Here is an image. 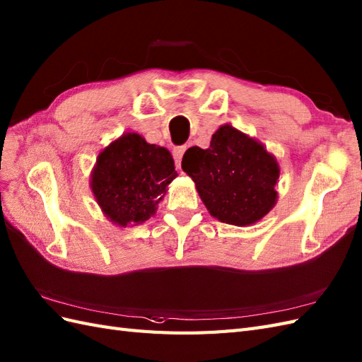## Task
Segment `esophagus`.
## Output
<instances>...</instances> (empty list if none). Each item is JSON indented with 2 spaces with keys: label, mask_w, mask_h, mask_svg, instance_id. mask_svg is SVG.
<instances>
[{
  "label": "esophagus",
  "mask_w": 362,
  "mask_h": 362,
  "mask_svg": "<svg viewBox=\"0 0 362 362\" xmlns=\"http://www.w3.org/2000/svg\"><path fill=\"white\" fill-rule=\"evenodd\" d=\"M186 151H187V146H176V147L173 148V158H175L176 164H178V167H180V164H181L182 155H184V152H186Z\"/></svg>",
  "instance_id": "1"
}]
</instances>
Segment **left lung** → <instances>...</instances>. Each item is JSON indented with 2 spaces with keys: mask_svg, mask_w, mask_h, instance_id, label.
<instances>
[{
  "mask_svg": "<svg viewBox=\"0 0 362 362\" xmlns=\"http://www.w3.org/2000/svg\"><path fill=\"white\" fill-rule=\"evenodd\" d=\"M181 165L195 181L210 215L221 223L249 226L275 206L276 160L258 141L232 126L219 127L206 151L190 147Z\"/></svg>",
  "mask_w": 362,
  "mask_h": 362,
  "instance_id": "obj_1",
  "label": "left lung"
}]
</instances>
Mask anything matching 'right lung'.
<instances>
[{
  "mask_svg": "<svg viewBox=\"0 0 362 362\" xmlns=\"http://www.w3.org/2000/svg\"><path fill=\"white\" fill-rule=\"evenodd\" d=\"M178 176L170 152L126 134L100 153L92 173V190L112 223L126 227L147 221Z\"/></svg>",
  "mask_w": 362,
  "mask_h": 362,
  "instance_id": "right-lung-1",
  "label": "right lung"
}]
</instances>
